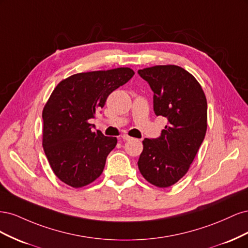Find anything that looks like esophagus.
Segmentation results:
<instances>
[{
    "mask_svg": "<svg viewBox=\"0 0 248 248\" xmlns=\"http://www.w3.org/2000/svg\"><path fill=\"white\" fill-rule=\"evenodd\" d=\"M121 139H122L123 140H131V137L127 136V134H124V136L121 137Z\"/></svg>",
    "mask_w": 248,
    "mask_h": 248,
    "instance_id": "esophagus-1",
    "label": "esophagus"
}]
</instances>
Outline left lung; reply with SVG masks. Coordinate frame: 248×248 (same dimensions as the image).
I'll return each instance as SVG.
<instances>
[{"label":"left lung","instance_id":"8db88e82","mask_svg":"<svg viewBox=\"0 0 248 248\" xmlns=\"http://www.w3.org/2000/svg\"><path fill=\"white\" fill-rule=\"evenodd\" d=\"M138 73L154 93L155 115L169 122L158 138L142 140L138 166L148 182L164 188L186 174L205 139L206 96L198 80L179 66H154Z\"/></svg>","mask_w":248,"mask_h":248}]
</instances>
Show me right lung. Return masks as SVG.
Returning a JSON list of instances; mask_svg holds the SVG:
<instances>
[{
    "label": "right lung",
    "instance_id": "right-lung-1",
    "mask_svg": "<svg viewBox=\"0 0 248 248\" xmlns=\"http://www.w3.org/2000/svg\"><path fill=\"white\" fill-rule=\"evenodd\" d=\"M122 67L78 73L62 80L43 108V149L55 175L74 188L98 178L117 138L93 131L89 120L106 104L108 95L132 77Z\"/></svg>",
    "mask_w": 248,
    "mask_h": 248
}]
</instances>
